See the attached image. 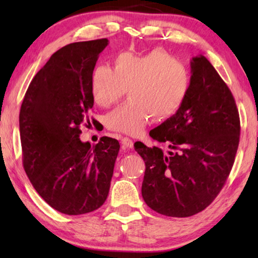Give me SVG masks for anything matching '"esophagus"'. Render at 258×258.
<instances>
[{
  "mask_svg": "<svg viewBox=\"0 0 258 258\" xmlns=\"http://www.w3.org/2000/svg\"><path fill=\"white\" fill-rule=\"evenodd\" d=\"M121 146H123L124 149H132L134 146V142L127 137L121 138Z\"/></svg>",
  "mask_w": 258,
  "mask_h": 258,
  "instance_id": "obj_1",
  "label": "esophagus"
}]
</instances>
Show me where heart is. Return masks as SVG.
Masks as SVG:
<instances>
[{"mask_svg": "<svg viewBox=\"0 0 258 258\" xmlns=\"http://www.w3.org/2000/svg\"><path fill=\"white\" fill-rule=\"evenodd\" d=\"M113 64L115 69L98 64L91 75V93L100 107H110L128 87L127 101L104 117V124L113 132L138 135L152 117L167 119L184 103L190 72L183 61L166 51L152 50L142 55L121 52Z\"/></svg>", "mask_w": 258, "mask_h": 258, "instance_id": "b5f03b06", "label": "heart"}]
</instances>
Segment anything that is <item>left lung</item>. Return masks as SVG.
Masks as SVG:
<instances>
[{
	"instance_id": "left-lung-1",
	"label": "left lung",
	"mask_w": 258,
	"mask_h": 258,
	"mask_svg": "<svg viewBox=\"0 0 258 258\" xmlns=\"http://www.w3.org/2000/svg\"><path fill=\"white\" fill-rule=\"evenodd\" d=\"M191 82L175 115L150 132L166 143H135L146 164L142 197L155 212L189 217L213 203L232 168L240 137L239 112L228 85L204 55L192 58Z\"/></svg>"
}]
</instances>
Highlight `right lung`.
<instances>
[{
    "label": "right lung",
    "mask_w": 258,
    "mask_h": 258,
    "mask_svg": "<svg viewBox=\"0 0 258 258\" xmlns=\"http://www.w3.org/2000/svg\"><path fill=\"white\" fill-rule=\"evenodd\" d=\"M107 38L76 42L51 55L27 89L19 113L23 164L30 183L52 208L67 215L106 202L119 151L116 139L82 142L91 124V75Z\"/></svg>",
    "instance_id": "1"
}]
</instances>
